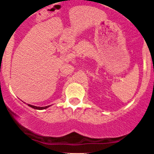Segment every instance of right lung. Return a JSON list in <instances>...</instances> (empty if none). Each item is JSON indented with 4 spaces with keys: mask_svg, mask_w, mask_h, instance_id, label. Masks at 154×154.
<instances>
[{
    "mask_svg": "<svg viewBox=\"0 0 154 154\" xmlns=\"http://www.w3.org/2000/svg\"><path fill=\"white\" fill-rule=\"evenodd\" d=\"M29 107L32 108L34 109H38V110H42V109H48V107H50L51 106H43V107H40V106H32V105L30 104H27Z\"/></svg>",
    "mask_w": 154,
    "mask_h": 154,
    "instance_id": "obj_1",
    "label": "right lung"
}]
</instances>
